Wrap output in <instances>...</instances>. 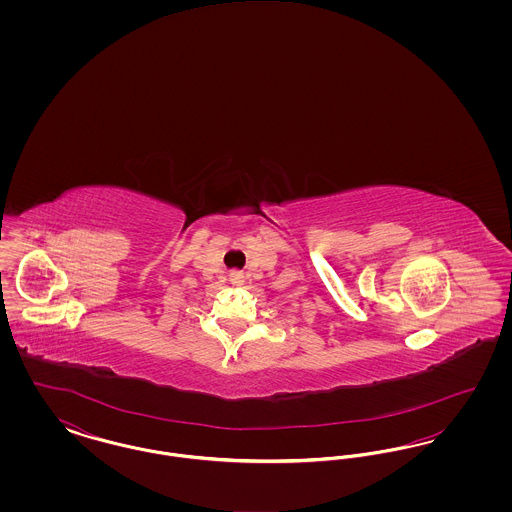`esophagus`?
Returning <instances> with one entry per match:
<instances>
[{
  "label": "esophagus",
  "instance_id": "34e87169",
  "mask_svg": "<svg viewBox=\"0 0 512 512\" xmlns=\"http://www.w3.org/2000/svg\"><path fill=\"white\" fill-rule=\"evenodd\" d=\"M228 276H230V282H232L234 286L244 284V272H242V270H232Z\"/></svg>",
  "mask_w": 512,
  "mask_h": 512
}]
</instances>
